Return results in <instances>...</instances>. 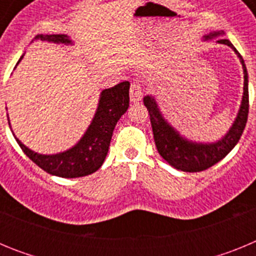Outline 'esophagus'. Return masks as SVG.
<instances>
[{
	"mask_svg": "<svg viewBox=\"0 0 256 256\" xmlns=\"http://www.w3.org/2000/svg\"><path fill=\"white\" fill-rule=\"evenodd\" d=\"M142 94H144V91H142L141 84L137 82H133L132 84H130V101H132V102H137V101H140L142 98Z\"/></svg>",
	"mask_w": 256,
	"mask_h": 256,
	"instance_id": "34e87169",
	"label": "esophagus"
}]
</instances>
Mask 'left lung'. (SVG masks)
Masks as SVG:
<instances>
[{
  "label": "left lung",
  "instance_id": "left-lung-1",
  "mask_svg": "<svg viewBox=\"0 0 256 256\" xmlns=\"http://www.w3.org/2000/svg\"><path fill=\"white\" fill-rule=\"evenodd\" d=\"M220 33H210L209 36H205V38H212ZM219 44H227L234 50L240 58V61L242 64L244 69V97L242 104L240 108L238 115L234 126L230 130V132L224 136V138L216 144H194L187 140L182 138L176 130L169 126L162 115L160 114V110L156 105L155 100L151 96H146L144 98V106L148 108V115H150L151 126H152L154 140H155L156 148L159 151L160 156L166 162L174 166L178 170L190 172H202L205 169L210 168L218 162H220L223 158L230 152V150L237 144L242 136L245 130L246 122H248V70L245 66V61L240 52L234 48V46L230 44L228 40H219Z\"/></svg>",
  "mask_w": 256,
  "mask_h": 256
}]
</instances>
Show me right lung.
I'll return each mask as SVG.
<instances>
[{
    "label": "right lung",
    "mask_w": 256,
    "mask_h": 256,
    "mask_svg": "<svg viewBox=\"0 0 256 256\" xmlns=\"http://www.w3.org/2000/svg\"><path fill=\"white\" fill-rule=\"evenodd\" d=\"M36 40L70 44L65 34H38ZM22 56L20 58V60ZM19 60V61H20ZM18 61V62H19ZM130 106V82H122L102 91L94 120L78 144L65 152L40 155L26 148L15 137L20 148L32 162L52 176L62 178L84 177L100 169L108 155L112 136L118 120Z\"/></svg>",
    "instance_id": "add662e5"
}]
</instances>
